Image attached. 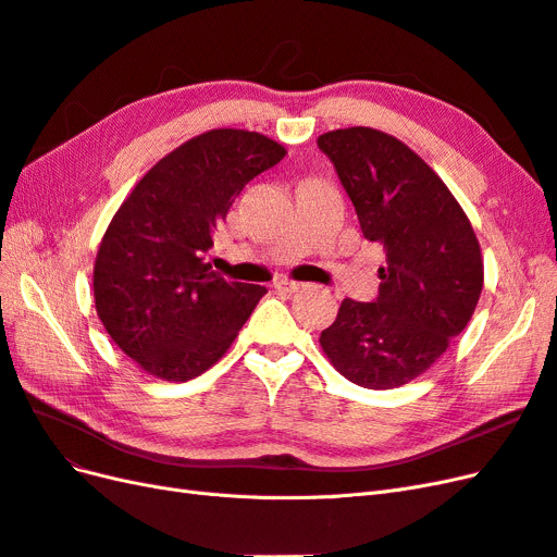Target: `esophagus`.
Returning a JSON list of instances; mask_svg holds the SVG:
<instances>
[{
  "label": "esophagus",
  "instance_id": "34e87169",
  "mask_svg": "<svg viewBox=\"0 0 557 557\" xmlns=\"http://www.w3.org/2000/svg\"><path fill=\"white\" fill-rule=\"evenodd\" d=\"M274 288H278V290H283V293H297V290L305 288V283L290 281V278H278V281L274 283Z\"/></svg>",
  "mask_w": 557,
  "mask_h": 557
}]
</instances>
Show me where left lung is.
<instances>
[{
	"label": "left lung",
	"mask_w": 557,
	"mask_h": 557,
	"mask_svg": "<svg viewBox=\"0 0 557 557\" xmlns=\"http://www.w3.org/2000/svg\"><path fill=\"white\" fill-rule=\"evenodd\" d=\"M318 148L387 262L379 297L344 299L320 346L350 383L391 391L423 374L467 327L483 290L481 248L446 183L407 144L348 127L320 134Z\"/></svg>",
	"instance_id": "left-lung-1"
}]
</instances>
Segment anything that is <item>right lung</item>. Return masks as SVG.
Returning a JSON list of instances; mask_svg holds the SVG:
<instances>
[{
    "label": "right lung",
    "instance_id": "add662e5",
    "mask_svg": "<svg viewBox=\"0 0 557 557\" xmlns=\"http://www.w3.org/2000/svg\"><path fill=\"white\" fill-rule=\"evenodd\" d=\"M285 148L264 134L211 129L164 156L129 193L95 260V307L144 372L190 381L225 356L267 293L211 272L215 223Z\"/></svg>",
    "mask_w": 557,
    "mask_h": 557
}]
</instances>
